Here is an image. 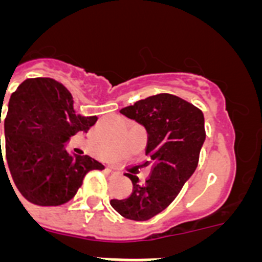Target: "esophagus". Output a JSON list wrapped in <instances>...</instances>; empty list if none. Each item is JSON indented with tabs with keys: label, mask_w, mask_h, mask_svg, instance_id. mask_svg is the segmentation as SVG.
I'll use <instances>...</instances> for the list:
<instances>
[{
	"label": "esophagus",
	"mask_w": 262,
	"mask_h": 262,
	"mask_svg": "<svg viewBox=\"0 0 262 262\" xmlns=\"http://www.w3.org/2000/svg\"><path fill=\"white\" fill-rule=\"evenodd\" d=\"M107 170L110 173H113V174H118V173H119V172H117V170H114V169H107Z\"/></svg>",
	"instance_id": "1"
}]
</instances>
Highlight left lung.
<instances>
[{"mask_svg": "<svg viewBox=\"0 0 262 262\" xmlns=\"http://www.w3.org/2000/svg\"><path fill=\"white\" fill-rule=\"evenodd\" d=\"M120 113L147 129L145 155L154 166L145 184L124 173L133 181V193L110 205L126 219L148 221L174 201L196 169L206 139L205 118L200 108L168 93L140 99Z\"/></svg>", "mask_w": 262, "mask_h": 262, "instance_id": "1", "label": "left lung"}]
</instances>
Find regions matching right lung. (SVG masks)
<instances>
[{
	"instance_id": "add662e5",
	"label": "right lung",
	"mask_w": 262,
	"mask_h": 262,
	"mask_svg": "<svg viewBox=\"0 0 262 262\" xmlns=\"http://www.w3.org/2000/svg\"><path fill=\"white\" fill-rule=\"evenodd\" d=\"M97 119L76 114L72 94L53 78L23 81L9 101L4 124L5 161L0 140V168L8 169L29 202L64 205L76 195L86 173L105 169L88 155L71 156L64 148L71 136L88 133Z\"/></svg>"
}]
</instances>
